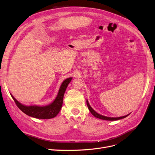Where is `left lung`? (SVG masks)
<instances>
[{"instance_id":"left-lung-1","label":"left lung","mask_w":155,"mask_h":155,"mask_svg":"<svg viewBox=\"0 0 155 155\" xmlns=\"http://www.w3.org/2000/svg\"><path fill=\"white\" fill-rule=\"evenodd\" d=\"M86 103H87V105L88 109H89V110H90V112L91 113V114L93 115V116H95L97 118L103 119V120L116 121V120H118V119H123V118H125V117H127L128 116H129V114H128V115H126V116H125L119 117H107V116H102V115H101V114H99L98 113H97L94 110H93V108L90 107V105L89 104V103H88V101H86Z\"/></svg>"}]
</instances>
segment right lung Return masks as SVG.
<instances>
[{
  "label": "right lung",
  "instance_id": "1",
  "mask_svg": "<svg viewBox=\"0 0 155 155\" xmlns=\"http://www.w3.org/2000/svg\"><path fill=\"white\" fill-rule=\"evenodd\" d=\"M72 78H68L65 80L60 86L58 95L53 102L48 106L45 107H38V106H25L19 103L14 97L15 103L22 112L29 116L38 119H51L57 116L62 107L64 95L66 88H67Z\"/></svg>",
  "mask_w": 155,
  "mask_h": 155
}]
</instances>
